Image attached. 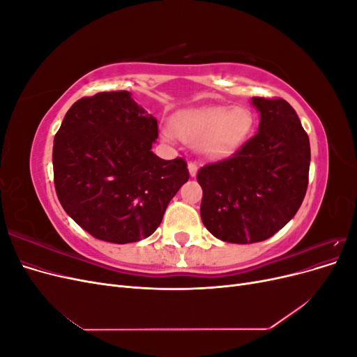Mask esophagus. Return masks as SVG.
Returning <instances> with one entry per match:
<instances>
[{
	"label": "esophagus",
	"mask_w": 357,
	"mask_h": 357,
	"mask_svg": "<svg viewBox=\"0 0 357 357\" xmlns=\"http://www.w3.org/2000/svg\"><path fill=\"white\" fill-rule=\"evenodd\" d=\"M188 168H189V174H190V177H195V176H197V172H198V167H197L195 162H189Z\"/></svg>",
	"instance_id": "obj_1"
}]
</instances>
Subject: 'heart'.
Listing matches in <instances>:
<instances>
[{
  "label": "heart",
  "mask_w": 357,
  "mask_h": 357,
  "mask_svg": "<svg viewBox=\"0 0 357 357\" xmlns=\"http://www.w3.org/2000/svg\"><path fill=\"white\" fill-rule=\"evenodd\" d=\"M253 123L255 117L245 107H213L178 116L172 128L183 142L198 146L202 155L222 158L245 142Z\"/></svg>",
  "instance_id": "obj_1"
}]
</instances>
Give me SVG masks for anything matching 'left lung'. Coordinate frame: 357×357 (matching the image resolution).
I'll list each match as a JSON object with an SVG mask.
<instances>
[{
    "label": "left lung",
    "mask_w": 357,
    "mask_h": 357,
    "mask_svg": "<svg viewBox=\"0 0 357 357\" xmlns=\"http://www.w3.org/2000/svg\"><path fill=\"white\" fill-rule=\"evenodd\" d=\"M257 132L228 158L198 171L201 219L215 238L250 244L268 240L304 201L310 139L296 112L282 98H252Z\"/></svg>",
    "instance_id": "left-lung-1"
}]
</instances>
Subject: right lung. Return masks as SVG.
Segmentation results:
<instances>
[{"instance_id":"right-lung-1","label":"right lung","mask_w":357,"mask_h":357,"mask_svg":"<svg viewBox=\"0 0 357 357\" xmlns=\"http://www.w3.org/2000/svg\"><path fill=\"white\" fill-rule=\"evenodd\" d=\"M158 122L128 91L75 101L53 143V180L62 208L102 241L152 235L189 180L185 159L152 152Z\"/></svg>"}]
</instances>
